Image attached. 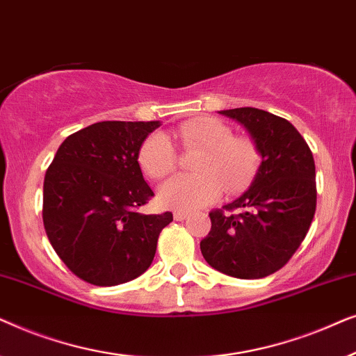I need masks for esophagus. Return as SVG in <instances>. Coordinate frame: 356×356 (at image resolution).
I'll return each mask as SVG.
<instances>
[{"mask_svg":"<svg viewBox=\"0 0 356 356\" xmlns=\"http://www.w3.org/2000/svg\"><path fill=\"white\" fill-rule=\"evenodd\" d=\"M173 217H175V220H178V222H183L184 218L188 217V212H183V211H177L173 213Z\"/></svg>","mask_w":356,"mask_h":356,"instance_id":"1","label":"esophagus"}]
</instances>
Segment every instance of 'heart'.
Returning <instances> with one entry per match:
<instances>
[{"label": "heart", "instance_id": "heart-1", "mask_svg": "<svg viewBox=\"0 0 356 356\" xmlns=\"http://www.w3.org/2000/svg\"><path fill=\"white\" fill-rule=\"evenodd\" d=\"M184 149H199L194 160L196 175H178L159 188L162 206L178 211L207 206L225 189L236 194L248 188L259 168V150L250 138L235 136L232 126L212 116L188 120L177 128ZM143 172L154 179L165 178L177 167V152L163 133L144 139L138 154Z\"/></svg>", "mask_w": 356, "mask_h": 356}]
</instances>
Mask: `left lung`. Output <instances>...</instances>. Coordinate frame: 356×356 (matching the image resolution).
<instances>
[{"instance_id": "8db88e82", "label": "left lung", "mask_w": 356, "mask_h": 356, "mask_svg": "<svg viewBox=\"0 0 356 356\" xmlns=\"http://www.w3.org/2000/svg\"><path fill=\"white\" fill-rule=\"evenodd\" d=\"M218 113L245 126L262 162L248 191L209 213L212 227L201 252L222 274L262 279L289 262L309 230L316 212L314 159L285 118L251 106Z\"/></svg>"}]
</instances>
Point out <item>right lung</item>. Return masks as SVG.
Masks as SVG:
<instances>
[{"instance_id":"right-lung-1","label":"right lung","mask_w":356,"mask_h":356,"mask_svg":"<svg viewBox=\"0 0 356 356\" xmlns=\"http://www.w3.org/2000/svg\"><path fill=\"white\" fill-rule=\"evenodd\" d=\"M160 121H100L67 136L43 181V225L53 250L72 274L111 286L152 264L172 212H138L154 191L138 154Z\"/></svg>"}]
</instances>
